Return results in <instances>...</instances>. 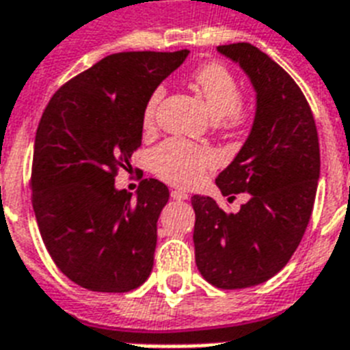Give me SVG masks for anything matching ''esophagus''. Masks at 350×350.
<instances>
[{
  "mask_svg": "<svg viewBox=\"0 0 350 350\" xmlns=\"http://www.w3.org/2000/svg\"><path fill=\"white\" fill-rule=\"evenodd\" d=\"M170 198L176 201H185V200H189V194L183 192V190H172V192H170Z\"/></svg>",
  "mask_w": 350,
  "mask_h": 350,
  "instance_id": "34e87169",
  "label": "esophagus"
}]
</instances>
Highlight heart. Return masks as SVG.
Here are the masks:
<instances>
[{
  "instance_id": "b5f03b06",
  "label": "heart",
  "mask_w": 350,
  "mask_h": 350,
  "mask_svg": "<svg viewBox=\"0 0 350 350\" xmlns=\"http://www.w3.org/2000/svg\"><path fill=\"white\" fill-rule=\"evenodd\" d=\"M192 82L203 96L210 115L221 118L224 127L241 126L246 120V109L241 106V86L235 75L221 62H206L192 73ZM165 88L156 86L147 98L142 124L146 129L154 126L156 111L163 100ZM217 156L208 147H200L181 138L161 142L150 152V169L158 178L176 187H194L201 183Z\"/></svg>"
}]
</instances>
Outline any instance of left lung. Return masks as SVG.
<instances>
[{
    "mask_svg": "<svg viewBox=\"0 0 350 350\" xmlns=\"http://www.w3.org/2000/svg\"><path fill=\"white\" fill-rule=\"evenodd\" d=\"M237 62L257 93L254 126L234 161L217 176L223 196L246 192L237 214L194 196L196 264L221 289L266 282L288 264L313 212L320 178L317 124L302 90L250 42L217 46Z\"/></svg>",
    "mask_w": 350,
    "mask_h": 350,
    "instance_id": "left-lung-1",
    "label": "left lung"
}]
</instances>
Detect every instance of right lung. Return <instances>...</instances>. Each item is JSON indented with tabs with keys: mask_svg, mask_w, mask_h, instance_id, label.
Returning a JSON list of instances; mask_svg holds the SVG:
<instances>
[{
	"mask_svg": "<svg viewBox=\"0 0 350 350\" xmlns=\"http://www.w3.org/2000/svg\"><path fill=\"white\" fill-rule=\"evenodd\" d=\"M189 50L104 57L59 88L42 113L32 161V204L57 268L81 288L126 293L154 264L156 223L169 201L158 180L136 198L115 187L142 146L150 92L180 68Z\"/></svg>",
	"mask_w": 350,
	"mask_h": 350,
	"instance_id": "1",
	"label": "right lung"
}]
</instances>
